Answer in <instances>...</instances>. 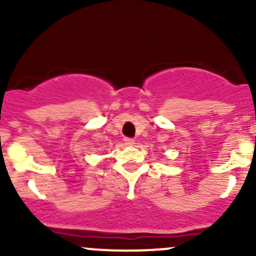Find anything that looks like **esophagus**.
<instances>
[{"instance_id": "1", "label": "esophagus", "mask_w": 256, "mask_h": 256, "mask_svg": "<svg viewBox=\"0 0 256 256\" xmlns=\"http://www.w3.org/2000/svg\"><path fill=\"white\" fill-rule=\"evenodd\" d=\"M124 141H125V144H128V146H132V144H135V140H134V138H126L125 140H124Z\"/></svg>"}]
</instances>
